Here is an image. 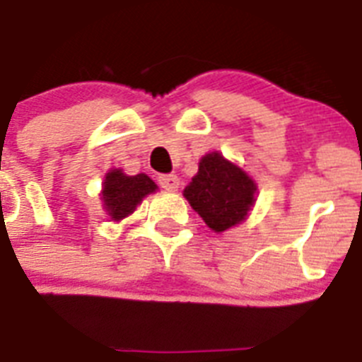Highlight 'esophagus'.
<instances>
[{
	"label": "esophagus",
	"mask_w": 362,
	"mask_h": 362,
	"mask_svg": "<svg viewBox=\"0 0 362 362\" xmlns=\"http://www.w3.org/2000/svg\"><path fill=\"white\" fill-rule=\"evenodd\" d=\"M158 184H160V187H164L165 191H177L178 185H180V180H178L177 175H160V177H158Z\"/></svg>",
	"instance_id": "esophagus-1"
}]
</instances>
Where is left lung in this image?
Here are the masks:
<instances>
[{
	"mask_svg": "<svg viewBox=\"0 0 362 362\" xmlns=\"http://www.w3.org/2000/svg\"><path fill=\"white\" fill-rule=\"evenodd\" d=\"M256 189L242 168L213 151L202 157L198 173L184 189V197L209 229L223 233L245 220L256 202Z\"/></svg>",
	"mask_w": 362,
	"mask_h": 362,
	"instance_id": "8db88e82",
	"label": "left lung"
}]
</instances>
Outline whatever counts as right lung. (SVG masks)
I'll return each mask as SVG.
<instances>
[{
    "mask_svg": "<svg viewBox=\"0 0 362 362\" xmlns=\"http://www.w3.org/2000/svg\"><path fill=\"white\" fill-rule=\"evenodd\" d=\"M157 184L144 173L128 177L122 169H112L106 173L100 191L104 209L112 220L119 221L132 214L144 197L157 191Z\"/></svg>",
    "mask_w": 362,
    "mask_h": 362,
    "instance_id": "right-lung-1",
    "label": "right lung"
}]
</instances>
